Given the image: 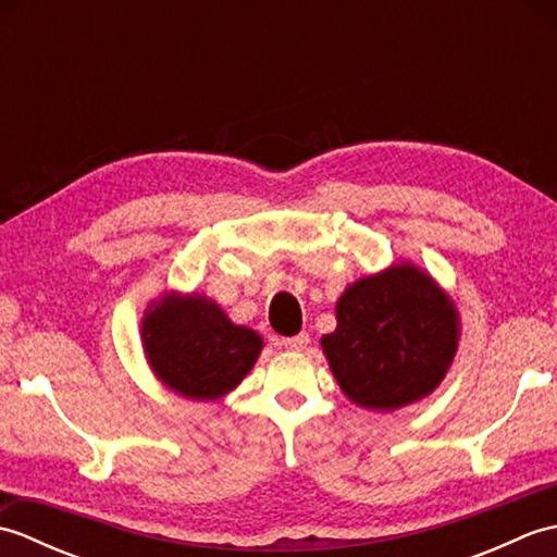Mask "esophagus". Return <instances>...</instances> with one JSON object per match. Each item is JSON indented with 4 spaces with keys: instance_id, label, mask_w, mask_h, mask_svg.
I'll list each match as a JSON object with an SVG mask.
<instances>
[{
    "instance_id": "34e87169",
    "label": "esophagus",
    "mask_w": 557,
    "mask_h": 557,
    "mask_svg": "<svg viewBox=\"0 0 557 557\" xmlns=\"http://www.w3.org/2000/svg\"><path fill=\"white\" fill-rule=\"evenodd\" d=\"M280 345L289 349V351H304L306 347H309V333H299L294 337H282Z\"/></svg>"
}]
</instances>
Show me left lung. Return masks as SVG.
Segmentation results:
<instances>
[{
  "label": "left lung",
  "mask_w": 557,
  "mask_h": 557,
  "mask_svg": "<svg viewBox=\"0 0 557 557\" xmlns=\"http://www.w3.org/2000/svg\"><path fill=\"white\" fill-rule=\"evenodd\" d=\"M457 335V313L435 282L413 265H395L342 294L323 351L351 401L399 409L443 381Z\"/></svg>",
  "instance_id": "left-lung-1"
}]
</instances>
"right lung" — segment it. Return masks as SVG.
<instances>
[{
	"mask_svg": "<svg viewBox=\"0 0 557 557\" xmlns=\"http://www.w3.org/2000/svg\"><path fill=\"white\" fill-rule=\"evenodd\" d=\"M146 354L158 377L180 395L215 399L242 383L263 339L227 321L208 299L168 297L144 318Z\"/></svg>",
	"mask_w": 557,
	"mask_h": 557,
	"instance_id": "add662e5",
	"label": "right lung"
}]
</instances>
